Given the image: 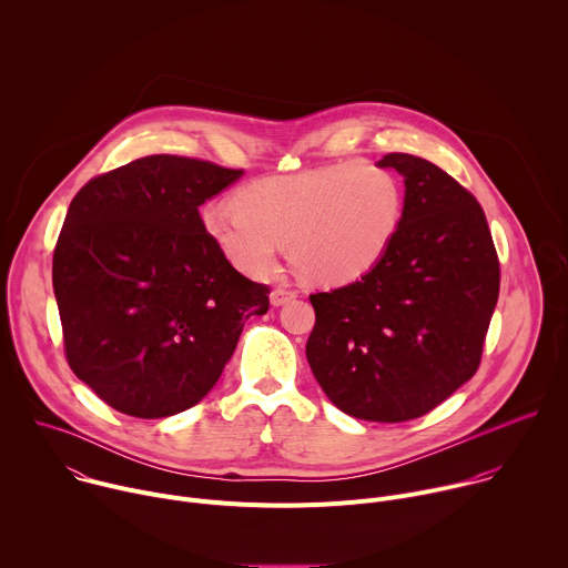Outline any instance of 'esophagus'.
<instances>
[{
	"instance_id": "esophagus-1",
	"label": "esophagus",
	"mask_w": 568,
	"mask_h": 568,
	"mask_svg": "<svg viewBox=\"0 0 568 568\" xmlns=\"http://www.w3.org/2000/svg\"><path fill=\"white\" fill-rule=\"evenodd\" d=\"M292 298H296V292H294V290H287V287H276V290L272 292V296H270V301H272L274 307L285 305V303L292 301Z\"/></svg>"
}]
</instances>
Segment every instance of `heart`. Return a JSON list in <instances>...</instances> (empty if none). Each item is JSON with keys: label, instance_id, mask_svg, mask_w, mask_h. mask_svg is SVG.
Listing matches in <instances>:
<instances>
[{"label": "heart", "instance_id": "heart-1", "mask_svg": "<svg viewBox=\"0 0 568 568\" xmlns=\"http://www.w3.org/2000/svg\"><path fill=\"white\" fill-rule=\"evenodd\" d=\"M404 201L402 178L390 166L345 160L252 180L234 194V205H205L201 227L252 278L272 276L290 245V258L307 281L347 285L390 252Z\"/></svg>", "mask_w": 568, "mask_h": 568}]
</instances>
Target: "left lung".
Instances as JSON below:
<instances>
[{
  "label": "left lung",
  "mask_w": 568,
  "mask_h": 568,
  "mask_svg": "<svg viewBox=\"0 0 568 568\" xmlns=\"http://www.w3.org/2000/svg\"><path fill=\"white\" fill-rule=\"evenodd\" d=\"M406 180L404 221L361 281L316 292L307 363L345 415L397 424L428 415L481 363L499 258L477 199L437 164L388 153Z\"/></svg>",
  "instance_id": "obj_1"
}]
</instances>
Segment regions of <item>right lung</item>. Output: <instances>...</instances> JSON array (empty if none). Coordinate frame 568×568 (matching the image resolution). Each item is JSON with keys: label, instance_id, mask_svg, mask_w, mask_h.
Segmentation results:
<instances>
[{"label": "right lung", "instance_id": "1", "mask_svg": "<svg viewBox=\"0 0 568 568\" xmlns=\"http://www.w3.org/2000/svg\"><path fill=\"white\" fill-rule=\"evenodd\" d=\"M186 155H146L91 178L55 252L64 354L106 406L162 419L196 406L270 287L232 267L199 207L241 178Z\"/></svg>", "mask_w": 568, "mask_h": 568}]
</instances>
